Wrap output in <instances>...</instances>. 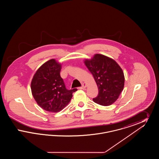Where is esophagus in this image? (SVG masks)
Instances as JSON below:
<instances>
[{
	"mask_svg": "<svg viewBox=\"0 0 159 159\" xmlns=\"http://www.w3.org/2000/svg\"><path fill=\"white\" fill-rule=\"evenodd\" d=\"M86 86H87V84L86 83H83V84H82V86L81 87H80L79 89H83L86 88Z\"/></svg>",
	"mask_w": 159,
	"mask_h": 159,
	"instance_id": "1",
	"label": "esophagus"
}]
</instances>
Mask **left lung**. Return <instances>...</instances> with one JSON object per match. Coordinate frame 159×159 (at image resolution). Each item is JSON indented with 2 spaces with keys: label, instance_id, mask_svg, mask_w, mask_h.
Instances as JSON below:
<instances>
[{
  "label": "left lung",
  "instance_id": "8db88e82",
  "mask_svg": "<svg viewBox=\"0 0 159 159\" xmlns=\"http://www.w3.org/2000/svg\"><path fill=\"white\" fill-rule=\"evenodd\" d=\"M84 62L98 89V95L93 101L103 106L113 104L124 88L125 76L121 67L113 59L98 53Z\"/></svg>",
  "mask_w": 159,
  "mask_h": 159
}]
</instances>
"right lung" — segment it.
Wrapping results in <instances>:
<instances>
[{
    "label": "right lung",
    "mask_w": 159,
    "mask_h": 159,
    "mask_svg": "<svg viewBox=\"0 0 159 159\" xmlns=\"http://www.w3.org/2000/svg\"><path fill=\"white\" fill-rule=\"evenodd\" d=\"M61 64L54 59L42 65L31 82L32 95L42 108L56 113L62 110L70 101L73 93L77 89H66L60 76Z\"/></svg>",
    "instance_id": "obj_1"
}]
</instances>
